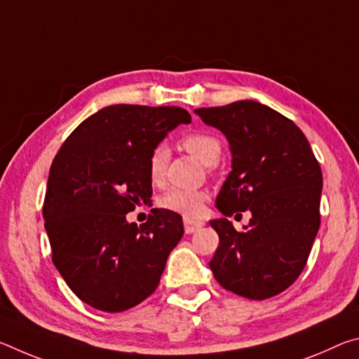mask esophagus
Listing matches in <instances>:
<instances>
[{
	"instance_id": "34e87169",
	"label": "esophagus",
	"mask_w": 359,
	"mask_h": 359,
	"mask_svg": "<svg viewBox=\"0 0 359 359\" xmlns=\"http://www.w3.org/2000/svg\"><path fill=\"white\" fill-rule=\"evenodd\" d=\"M184 224H185V233L187 234H191V233H194V231H198L199 228H203L204 226V222L191 220V218H185Z\"/></svg>"
}]
</instances>
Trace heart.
Wrapping results in <instances>:
<instances>
[{"instance_id": "b5f03b06", "label": "heart", "mask_w": 359, "mask_h": 359, "mask_svg": "<svg viewBox=\"0 0 359 359\" xmlns=\"http://www.w3.org/2000/svg\"><path fill=\"white\" fill-rule=\"evenodd\" d=\"M182 147L188 154L196 156L204 165H215L222 154V142L210 133H191L182 137ZM169 161V150L166 145H156L149 156V177L154 184L165 177ZM208 194L201 190H185V188H171L161 198V205L165 209L179 212L187 217H196L203 212Z\"/></svg>"}]
</instances>
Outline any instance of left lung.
Segmentation results:
<instances>
[{"instance_id": "obj_1", "label": "left lung", "mask_w": 359, "mask_h": 359, "mask_svg": "<svg viewBox=\"0 0 359 359\" xmlns=\"http://www.w3.org/2000/svg\"><path fill=\"white\" fill-rule=\"evenodd\" d=\"M194 114L220 130L231 172L217 196L223 218L210 220L220 244L210 269L224 290L261 301L287 290L307 263L320 228L323 175L307 137L290 118L244 100ZM250 210L242 233L227 220Z\"/></svg>"}]
</instances>
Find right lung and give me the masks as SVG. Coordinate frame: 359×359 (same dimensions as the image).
Returning a JSON list of instances; mask_svg holds the SVG:
<instances>
[{"label":"right lung","instance_id":"add662e5","mask_svg":"<svg viewBox=\"0 0 359 359\" xmlns=\"http://www.w3.org/2000/svg\"><path fill=\"white\" fill-rule=\"evenodd\" d=\"M191 115L182 107L114 104L83 120L53 158L44 199L52 261L79 299L123 312L156 290L182 217L154 209L142 226L126 214L151 198L149 156Z\"/></svg>","mask_w":359,"mask_h":359}]
</instances>
